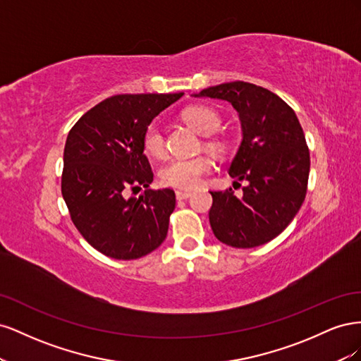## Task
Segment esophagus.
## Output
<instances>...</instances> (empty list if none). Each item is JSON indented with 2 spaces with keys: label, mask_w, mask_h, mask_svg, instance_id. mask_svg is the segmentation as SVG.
Returning a JSON list of instances; mask_svg holds the SVG:
<instances>
[{
  "label": "esophagus",
  "mask_w": 361,
  "mask_h": 361,
  "mask_svg": "<svg viewBox=\"0 0 361 361\" xmlns=\"http://www.w3.org/2000/svg\"><path fill=\"white\" fill-rule=\"evenodd\" d=\"M190 197H191V191H182V190L176 191V199L178 200H187Z\"/></svg>",
  "instance_id": "1"
}]
</instances>
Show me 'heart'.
<instances>
[{
    "mask_svg": "<svg viewBox=\"0 0 361 361\" xmlns=\"http://www.w3.org/2000/svg\"><path fill=\"white\" fill-rule=\"evenodd\" d=\"M182 118L185 123L191 126L195 133L200 135H211L218 129L221 123L220 114L209 106L194 105L187 108L182 113ZM143 147L146 154L150 157H162L166 152V143H164V135L158 123H150L143 135ZM212 152L221 154L224 150V145L220 141H209L207 143ZM212 169V162L204 157L195 158H171L169 159L159 170V178L162 183L170 185L182 190H192L200 183L203 174H206Z\"/></svg>",
    "mask_w": 361,
    "mask_h": 361,
    "instance_id": "b5f03b06",
    "label": "heart"
}]
</instances>
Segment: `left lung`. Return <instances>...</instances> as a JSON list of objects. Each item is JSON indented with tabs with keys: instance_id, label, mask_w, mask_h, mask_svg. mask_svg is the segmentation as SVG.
<instances>
[{
	"instance_id": "8db88e82",
	"label": "left lung",
	"mask_w": 361,
	"mask_h": 361,
	"mask_svg": "<svg viewBox=\"0 0 361 361\" xmlns=\"http://www.w3.org/2000/svg\"><path fill=\"white\" fill-rule=\"evenodd\" d=\"M192 96L232 104L243 130L227 171L247 183L241 197L232 188L211 191L212 232L235 248L264 245L290 224L307 191L310 155L298 117L277 94L244 81L207 87Z\"/></svg>"
}]
</instances>
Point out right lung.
<instances>
[{
  "label": "right lung",
  "instance_id": "add662e5",
  "mask_svg": "<svg viewBox=\"0 0 361 361\" xmlns=\"http://www.w3.org/2000/svg\"><path fill=\"white\" fill-rule=\"evenodd\" d=\"M183 93L117 94L73 125L63 155L61 194L82 238L102 255L130 260L149 255L167 236L176 195L149 190L154 180L143 135ZM147 191L128 198V188Z\"/></svg>",
  "mask_w": 361,
  "mask_h": 361
}]
</instances>
